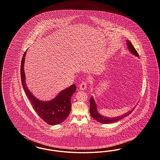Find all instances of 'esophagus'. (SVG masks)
Returning <instances> with one entry per match:
<instances>
[{
  "label": "esophagus",
  "mask_w": 160,
  "mask_h": 160,
  "mask_svg": "<svg viewBox=\"0 0 160 160\" xmlns=\"http://www.w3.org/2000/svg\"><path fill=\"white\" fill-rule=\"evenodd\" d=\"M87 83L86 82H82V83L79 85V88L81 90H85L87 89Z\"/></svg>",
  "instance_id": "esophagus-1"
}]
</instances>
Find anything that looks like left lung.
Returning a JSON list of instances; mask_svg holds the SVG:
<instances>
[{
    "label": "left lung",
    "instance_id": "1",
    "mask_svg": "<svg viewBox=\"0 0 160 160\" xmlns=\"http://www.w3.org/2000/svg\"><path fill=\"white\" fill-rule=\"evenodd\" d=\"M126 42H127V48L128 49L129 51L132 54V55L139 57V54H138V52L136 51V50L132 46L131 42L128 41V40H127ZM90 103V112L91 117L94 118L95 120L98 121V122H99L100 123H102V124H111V123H113V122H117L118 121L121 120V119L124 118L125 117L128 116L132 112V111L134 109V108H133L131 111L127 112L124 115H122L121 116H118L117 117L110 118V117H107L103 116V115H102L101 114H100L98 113V106H97V104L96 103L95 100H94L93 97L91 98Z\"/></svg>",
    "mask_w": 160,
    "mask_h": 160
}]
</instances>
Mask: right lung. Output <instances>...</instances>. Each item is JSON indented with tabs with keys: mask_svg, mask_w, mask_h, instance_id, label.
<instances>
[{
	"mask_svg": "<svg viewBox=\"0 0 160 160\" xmlns=\"http://www.w3.org/2000/svg\"><path fill=\"white\" fill-rule=\"evenodd\" d=\"M26 52L24 54L21 65V83L33 108L38 115L49 125H57L62 123L69 116L71 111L70 100L73 94L76 91L75 84L60 91L56 97L49 100L43 101L36 98L28 90L26 82V75L24 65Z\"/></svg>",
	"mask_w": 160,
	"mask_h": 160,
	"instance_id": "1",
	"label": "right lung"
}]
</instances>
